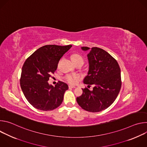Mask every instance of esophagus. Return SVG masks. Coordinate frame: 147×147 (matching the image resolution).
I'll list each match as a JSON object with an SVG mask.
<instances>
[{"instance_id":"1","label":"esophagus","mask_w":147,"mask_h":147,"mask_svg":"<svg viewBox=\"0 0 147 147\" xmlns=\"http://www.w3.org/2000/svg\"><path fill=\"white\" fill-rule=\"evenodd\" d=\"M69 88H76V87L75 86H69Z\"/></svg>"}]
</instances>
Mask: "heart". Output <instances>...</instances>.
I'll return each mask as SVG.
<instances>
[{
	"label": "heart",
	"instance_id": "1",
	"mask_svg": "<svg viewBox=\"0 0 147 147\" xmlns=\"http://www.w3.org/2000/svg\"><path fill=\"white\" fill-rule=\"evenodd\" d=\"M71 59L72 61H84L82 57L78 55V54H73L71 56ZM79 79V77L76 75H73V74H69L65 76V80L66 81L70 84H75L77 82L78 80Z\"/></svg>",
	"mask_w": 147,
	"mask_h": 147
}]
</instances>
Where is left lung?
Listing matches in <instances>:
<instances>
[{
	"instance_id": "left-lung-1",
	"label": "left lung",
	"mask_w": 147,
	"mask_h": 147,
	"mask_svg": "<svg viewBox=\"0 0 147 147\" xmlns=\"http://www.w3.org/2000/svg\"><path fill=\"white\" fill-rule=\"evenodd\" d=\"M90 50L87 55L88 71L83 82L94 85L92 91L82 89V94L77 98L79 106L91 112L106 109L113 103L121 88L120 69L117 61L107 51L94 47L81 48Z\"/></svg>"
}]
</instances>
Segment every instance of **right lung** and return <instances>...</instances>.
Returning a JSON list of instances; mask_svg holds the SVG:
<instances>
[{
    "instance_id": "1",
    "label": "right lung",
    "mask_w": 147,
    "mask_h": 147,
    "mask_svg": "<svg viewBox=\"0 0 147 147\" xmlns=\"http://www.w3.org/2000/svg\"><path fill=\"white\" fill-rule=\"evenodd\" d=\"M71 47L45 45L35 51L24 62L20 86L25 97L35 108L52 111L62 103L64 94L69 89L67 84L59 81L53 87L48 81L57 69L60 58Z\"/></svg>"
}]
</instances>
